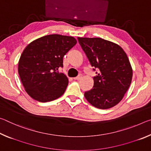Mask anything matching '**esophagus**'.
<instances>
[{"label":"esophagus","mask_w":151,"mask_h":151,"mask_svg":"<svg viewBox=\"0 0 151 151\" xmlns=\"http://www.w3.org/2000/svg\"><path fill=\"white\" fill-rule=\"evenodd\" d=\"M82 76H83V75H81H81H79L78 76H76V77H75V78H74V80H80V79L82 78Z\"/></svg>","instance_id":"obj_1"}]
</instances>
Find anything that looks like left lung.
<instances>
[{"label":"left lung","mask_w":151,"mask_h":151,"mask_svg":"<svg viewBox=\"0 0 151 151\" xmlns=\"http://www.w3.org/2000/svg\"><path fill=\"white\" fill-rule=\"evenodd\" d=\"M80 45L93 70L94 85L85 93L89 103L107 109L121 101L131 83L132 69L129 58L119 45L101 38L78 37Z\"/></svg>","instance_id":"8db88e82"}]
</instances>
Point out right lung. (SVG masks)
Returning <instances> with one entry per match:
<instances>
[{"label":"right lung","instance_id":"obj_1","mask_svg":"<svg viewBox=\"0 0 151 151\" xmlns=\"http://www.w3.org/2000/svg\"><path fill=\"white\" fill-rule=\"evenodd\" d=\"M73 37L49 35L28 45L19 62V74L25 91L35 100L46 103L65 93L68 80L58 72L63 57L74 46Z\"/></svg>","mask_w":151,"mask_h":151}]
</instances>
